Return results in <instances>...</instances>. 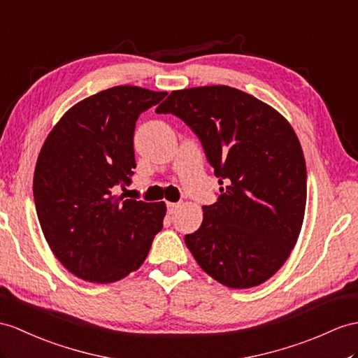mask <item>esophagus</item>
Returning a JSON list of instances; mask_svg holds the SVG:
<instances>
[{
	"mask_svg": "<svg viewBox=\"0 0 358 358\" xmlns=\"http://www.w3.org/2000/svg\"><path fill=\"white\" fill-rule=\"evenodd\" d=\"M179 208V203H173V202H167V213L169 214H174L176 213V209Z\"/></svg>",
	"mask_w": 358,
	"mask_h": 358,
	"instance_id": "obj_1",
	"label": "esophagus"
}]
</instances>
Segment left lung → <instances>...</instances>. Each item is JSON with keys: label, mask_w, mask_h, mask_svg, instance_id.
I'll use <instances>...</instances> for the list:
<instances>
[{"label": "left lung", "mask_w": 358, "mask_h": 358, "mask_svg": "<svg viewBox=\"0 0 358 358\" xmlns=\"http://www.w3.org/2000/svg\"><path fill=\"white\" fill-rule=\"evenodd\" d=\"M156 112L193 130L223 185L187 248L226 287L263 284L289 258L307 203V167L289 121L231 86L173 91Z\"/></svg>", "instance_id": "obj_1"}]
</instances>
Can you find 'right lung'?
Instances as JSON below:
<instances>
[{
    "mask_svg": "<svg viewBox=\"0 0 358 358\" xmlns=\"http://www.w3.org/2000/svg\"><path fill=\"white\" fill-rule=\"evenodd\" d=\"M167 92L113 86L77 103L51 130L33 196L45 240L69 272L113 282L139 268L162 229L164 202L115 196L134 174L136 120Z\"/></svg>",
    "mask_w": 358,
    "mask_h": 358,
    "instance_id": "add662e5",
    "label": "right lung"
}]
</instances>
